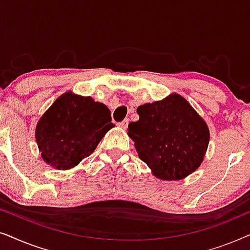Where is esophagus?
<instances>
[{
  "label": "esophagus",
  "instance_id": "esophagus-1",
  "mask_svg": "<svg viewBox=\"0 0 250 250\" xmlns=\"http://www.w3.org/2000/svg\"><path fill=\"white\" fill-rule=\"evenodd\" d=\"M127 125H128V118L124 119V121L121 122V123H119V124H118V126H119V127H121V128H126V127H127Z\"/></svg>",
  "mask_w": 250,
  "mask_h": 250
}]
</instances>
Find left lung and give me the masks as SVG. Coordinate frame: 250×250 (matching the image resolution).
<instances>
[{
    "instance_id": "1",
    "label": "left lung",
    "mask_w": 250,
    "mask_h": 250,
    "mask_svg": "<svg viewBox=\"0 0 250 250\" xmlns=\"http://www.w3.org/2000/svg\"><path fill=\"white\" fill-rule=\"evenodd\" d=\"M138 122L127 134L139 158L164 181L186 179L201 165L209 143V128L182 95L172 93L136 109Z\"/></svg>"
}]
</instances>
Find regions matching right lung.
<instances>
[{
  "label": "right lung",
  "instance_id": "obj_1",
  "mask_svg": "<svg viewBox=\"0 0 250 250\" xmlns=\"http://www.w3.org/2000/svg\"><path fill=\"white\" fill-rule=\"evenodd\" d=\"M114 126L107 105L68 91L37 122L35 139L44 162L67 170L90 156Z\"/></svg>",
  "mask_w": 250,
  "mask_h": 250
}]
</instances>
